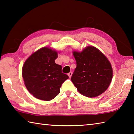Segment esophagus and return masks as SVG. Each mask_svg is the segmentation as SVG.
Returning a JSON list of instances; mask_svg holds the SVG:
<instances>
[{"mask_svg":"<svg viewBox=\"0 0 134 134\" xmlns=\"http://www.w3.org/2000/svg\"><path fill=\"white\" fill-rule=\"evenodd\" d=\"M68 76H69V78H70L71 76H72V72H69V73L68 74Z\"/></svg>","mask_w":134,"mask_h":134,"instance_id":"obj_1","label":"esophagus"}]
</instances>
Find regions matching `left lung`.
<instances>
[{
  "label": "left lung",
  "instance_id": "obj_1",
  "mask_svg": "<svg viewBox=\"0 0 134 134\" xmlns=\"http://www.w3.org/2000/svg\"><path fill=\"white\" fill-rule=\"evenodd\" d=\"M76 69L71 80L78 91L84 96L93 98L104 92L113 77L111 64L101 51L88 46L81 52L73 51Z\"/></svg>",
  "mask_w": 134,
  "mask_h": 134
}]
</instances>
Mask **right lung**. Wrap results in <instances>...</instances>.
Masks as SVG:
<instances>
[{"instance_id":"1","label":"right lung","mask_w":134,"mask_h":134,"mask_svg":"<svg viewBox=\"0 0 134 134\" xmlns=\"http://www.w3.org/2000/svg\"><path fill=\"white\" fill-rule=\"evenodd\" d=\"M57 52L43 47L33 53L23 67L22 75L27 90L33 96L51 100L59 93L62 84L69 78L62 73V66L55 64Z\"/></svg>"}]
</instances>
